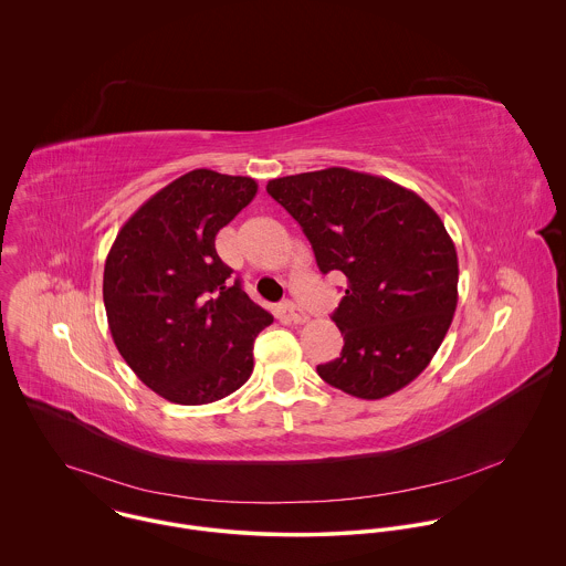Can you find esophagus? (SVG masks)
Masks as SVG:
<instances>
[{"label":"esophagus","mask_w":566,"mask_h":566,"mask_svg":"<svg viewBox=\"0 0 566 566\" xmlns=\"http://www.w3.org/2000/svg\"><path fill=\"white\" fill-rule=\"evenodd\" d=\"M283 316H285V321L294 324H303L310 321V316L301 307H296L294 303H285L283 305Z\"/></svg>","instance_id":"34e87169"}]
</instances>
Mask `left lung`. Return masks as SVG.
I'll list each match as a JSON object with an SVG mask.
<instances>
[{
	"label": "left lung",
	"mask_w": 566,
	"mask_h": 566,
	"mask_svg": "<svg viewBox=\"0 0 566 566\" xmlns=\"http://www.w3.org/2000/svg\"><path fill=\"white\" fill-rule=\"evenodd\" d=\"M265 189L301 224L321 272L348 281L331 316L344 346L318 375L368 401L405 388L429 366L458 305V252L438 213L401 185L346 167Z\"/></svg>",
	"instance_id": "1"
}]
</instances>
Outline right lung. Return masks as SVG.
Here are the masks:
<instances>
[{
    "instance_id": "obj_1",
    "label": "right lung",
    "mask_w": 566,
    "mask_h": 566,
    "mask_svg": "<svg viewBox=\"0 0 566 566\" xmlns=\"http://www.w3.org/2000/svg\"><path fill=\"white\" fill-rule=\"evenodd\" d=\"M256 193L248 176L193 169L144 202L104 265V307L119 355L159 397L220 401L252 375V344L272 316L218 256L216 235Z\"/></svg>"
}]
</instances>
